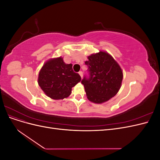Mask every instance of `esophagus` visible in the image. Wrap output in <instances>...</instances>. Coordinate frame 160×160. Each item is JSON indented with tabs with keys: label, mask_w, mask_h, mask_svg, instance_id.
I'll use <instances>...</instances> for the list:
<instances>
[{
	"label": "esophagus",
	"mask_w": 160,
	"mask_h": 160,
	"mask_svg": "<svg viewBox=\"0 0 160 160\" xmlns=\"http://www.w3.org/2000/svg\"><path fill=\"white\" fill-rule=\"evenodd\" d=\"M79 75L81 76V77L82 78V77H83V72H82V71H79Z\"/></svg>",
	"instance_id": "34e87169"
}]
</instances>
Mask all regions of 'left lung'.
Listing matches in <instances>:
<instances>
[{"label": "left lung", "instance_id": "8db88e82", "mask_svg": "<svg viewBox=\"0 0 160 160\" xmlns=\"http://www.w3.org/2000/svg\"><path fill=\"white\" fill-rule=\"evenodd\" d=\"M85 61L89 77H84L87 98L95 103H103L118 93L123 79L120 66L108 52L100 51L92 54Z\"/></svg>", "mask_w": 160, "mask_h": 160}]
</instances>
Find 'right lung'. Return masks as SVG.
Listing matches in <instances>:
<instances>
[{"instance_id": "obj_1", "label": "right lung", "mask_w": 160, "mask_h": 160, "mask_svg": "<svg viewBox=\"0 0 160 160\" xmlns=\"http://www.w3.org/2000/svg\"><path fill=\"white\" fill-rule=\"evenodd\" d=\"M72 64H66L62 57L54 58L43 65L38 77V83L44 93L52 99H63L71 95L72 88L81 81Z\"/></svg>"}]
</instances>
